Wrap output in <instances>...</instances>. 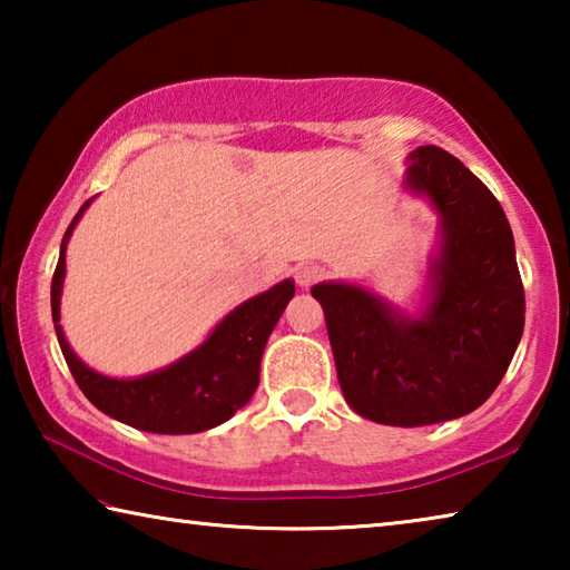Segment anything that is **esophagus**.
Wrapping results in <instances>:
<instances>
[{
	"label": "esophagus",
	"mask_w": 570,
	"mask_h": 570,
	"mask_svg": "<svg viewBox=\"0 0 570 570\" xmlns=\"http://www.w3.org/2000/svg\"><path fill=\"white\" fill-rule=\"evenodd\" d=\"M322 278H324V268L316 266V264H306L296 272V284L302 288L314 286L316 282H322Z\"/></svg>",
	"instance_id": "34e87169"
}]
</instances>
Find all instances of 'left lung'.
Segmentation results:
<instances>
[{"instance_id": "1", "label": "left lung", "mask_w": 570, "mask_h": 570, "mask_svg": "<svg viewBox=\"0 0 570 570\" xmlns=\"http://www.w3.org/2000/svg\"><path fill=\"white\" fill-rule=\"evenodd\" d=\"M407 188L440 216L430 302L407 316L362 286L312 288L336 377L362 417L422 428L478 410L503 380L525 324L515 240L485 183L438 146L410 153Z\"/></svg>"}]
</instances>
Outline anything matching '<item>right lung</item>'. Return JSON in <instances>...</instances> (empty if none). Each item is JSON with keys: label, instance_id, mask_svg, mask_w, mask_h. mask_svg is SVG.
I'll return each mask as SVG.
<instances>
[{"label": "right lung", "instance_id": "right-lung-1", "mask_svg": "<svg viewBox=\"0 0 570 570\" xmlns=\"http://www.w3.org/2000/svg\"><path fill=\"white\" fill-rule=\"evenodd\" d=\"M88 206L90 200H85L70 228L65 230L60 262L52 276V322L77 387L112 420L158 435H193L234 417L258 387V370H262L268 334L274 332L278 316L294 296L292 278L236 306L198 350L180 356L178 362L135 380L105 377L80 362L60 326L67 240Z\"/></svg>", "mask_w": 570, "mask_h": 570}]
</instances>
